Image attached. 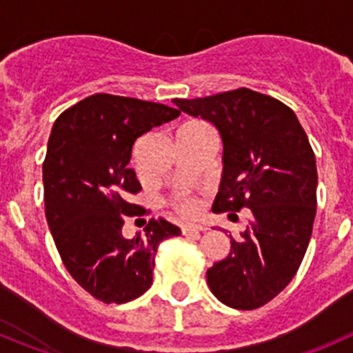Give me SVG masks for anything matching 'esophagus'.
<instances>
[{
  "label": "esophagus",
  "instance_id": "34e87169",
  "mask_svg": "<svg viewBox=\"0 0 353 353\" xmlns=\"http://www.w3.org/2000/svg\"><path fill=\"white\" fill-rule=\"evenodd\" d=\"M201 232H205L203 226H192V224H185V226H182L183 235H192V233H201Z\"/></svg>",
  "mask_w": 353,
  "mask_h": 353
}]
</instances>
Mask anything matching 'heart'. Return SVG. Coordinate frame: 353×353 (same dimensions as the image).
Here are the masks:
<instances>
[{
    "instance_id": "heart-1",
    "label": "heart",
    "mask_w": 353,
    "mask_h": 353,
    "mask_svg": "<svg viewBox=\"0 0 353 353\" xmlns=\"http://www.w3.org/2000/svg\"><path fill=\"white\" fill-rule=\"evenodd\" d=\"M179 210H180V214L185 215V217H191V215H194L196 210H198V203H196L194 199L180 198Z\"/></svg>"
}]
</instances>
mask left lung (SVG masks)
Listing matches in <instances>:
<instances>
[{
  "mask_svg": "<svg viewBox=\"0 0 353 353\" xmlns=\"http://www.w3.org/2000/svg\"><path fill=\"white\" fill-rule=\"evenodd\" d=\"M189 117L215 127L223 176L212 210L249 208L251 224L230 254L207 270L212 293L235 310H256L297 274L316 215V161L292 109L249 88L174 99Z\"/></svg>",
  "mask_w": 353,
  "mask_h": 353,
  "instance_id": "left-lung-1",
  "label": "left lung"
}]
</instances>
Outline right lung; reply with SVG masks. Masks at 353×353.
I'll return each instance as SVG.
<instances>
[{
  "label": "right lung",
  "mask_w": 353,
  "mask_h": 353,
  "mask_svg": "<svg viewBox=\"0 0 353 353\" xmlns=\"http://www.w3.org/2000/svg\"><path fill=\"white\" fill-rule=\"evenodd\" d=\"M180 117L179 109L130 97L95 93L52 125L43 161L46 217L63 265L90 295L105 304L134 301L152 286L162 240L180 228L152 219L134 239L120 215L141 189L129 168L136 139Z\"/></svg>",
  "instance_id": "obj_1"
}]
</instances>
